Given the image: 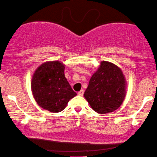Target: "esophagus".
Here are the masks:
<instances>
[{
	"label": "esophagus",
	"mask_w": 157,
	"mask_h": 157,
	"mask_svg": "<svg viewBox=\"0 0 157 157\" xmlns=\"http://www.w3.org/2000/svg\"><path fill=\"white\" fill-rule=\"evenodd\" d=\"M84 92V90H81L79 91V92H78V94L79 95V96H83Z\"/></svg>",
	"instance_id": "1"
}]
</instances>
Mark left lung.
Wrapping results in <instances>:
<instances>
[{
  "instance_id": "8db88e82",
  "label": "left lung",
  "mask_w": 157,
  "mask_h": 157,
  "mask_svg": "<svg viewBox=\"0 0 157 157\" xmlns=\"http://www.w3.org/2000/svg\"><path fill=\"white\" fill-rule=\"evenodd\" d=\"M127 82L120 67L110 61H101L90 79L84 93L91 108L105 114L117 110L126 96Z\"/></svg>"
}]
</instances>
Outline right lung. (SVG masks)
<instances>
[{
  "instance_id": "1",
  "label": "right lung",
  "mask_w": 157,
  "mask_h": 157,
  "mask_svg": "<svg viewBox=\"0 0 157 157\" xmlns=\"http://www.w3.org/2000/svg\"><path fill=\"white\" fill-rule=\"evenodd\" d=\"M65 65L60 61H45L33 74L31 90L40 107L52 113L62 111L76 96L64 75Z\"/></svg>"
}]
</instances>
